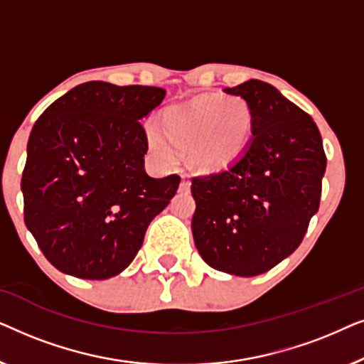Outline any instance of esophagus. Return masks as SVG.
Masks as SVG:
<instances>
[{
  "mask_svg": "<svg viewBox=\"0 0 364 364\" xmlns=\"http://www.w3.org/2000/svg\"><path fill=\"white\" fill-rule=\"evenodd\" d=\"M188 188H191V182H188L186 177H182V182H181V192H187Z\"/></svg>",
  "mask_w": 364,
  "mask_h": 364,
  "instance_id": "1",
  "label": "esophagus"
}]
</instances>
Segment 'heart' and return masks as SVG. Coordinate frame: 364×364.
Segmentation results:
<instances>
[{
	"instance_id": "heart-1",
	"label": "heart",
	"mask_w": 364,
	"mask_h": 364,
	"mask_svg": "<svg viewBox=\"0 0 364 364\" xmlns=\"http://www.w3.org/2000/svg\"><path fill=\"white\" fill-rule=\"evenodd\" d=\"M162 132L147 129V142L164 164L177 161L176 145L191 151L193 162L208 171L225 167L247 146L252 136L253 116L248 104L240 97L207 96L186 107L164 111Z\"/></svg>"
}]
</instances>
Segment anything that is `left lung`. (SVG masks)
Segmentation results:
<instances>
[{
    "label": "left lung",
    "instance_id": "8db88e82",
    "mask_svg": "<svg viewBox=\"0 0 364 364\" xmlns=\"http://www.w3.org/2000/svg\"><path fill=\"white\" fill-rule=\"evenodd\" d=\"M223 92L247 101L252 139L230 166L192 178L193 242L215 270L255 277L301 243L320 207L326 156L313 119L272 84L250 79Z\"/></svg>",
    "mask_w": 364,
    "mask_h": 364
}]
</instances>
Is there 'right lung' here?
<instances>
[{"instance_id": "add662e5", "label": "right lung", "mask_w": 364, "mask_h": 364, "mask_svg": "<svg viewBox=\"0 0 364 364\" xmlns=\"http://www.w3.org/2000/svg\"><path fill=\"white\" fill-rule=\"evenodd\" d=\"M162 87L89 81L44 111L28 141L24 223L59 272L107 280L131 265L152 218L176 196L181 177L144 168L142 119Z\"/></svg>"}]
</instances>
